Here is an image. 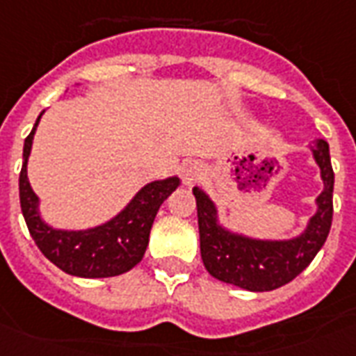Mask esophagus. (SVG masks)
<instances>
[{
	"mask_svg": "<svg viewBox=\"0 0 356 356\" xmlns=\"http://www.w3.org/2000/svg\"><path fill=\"white\" fill-rule=\"evenodd\" d=\"M203 175H204V167L201 165V163H197V161L188 163V165L184 167V180L188 181V184H193V181L199 180Z\"/></svg>",
	"mask_w": 356,
	"mask_h": 356,
	"instance_id": "obj_1",
	"label": "esophagus"
}]
</instances>
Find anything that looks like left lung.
I'll use <instances>...</instances> for the list:
<instances>
[{
	"mask_svg": "<svg viewBox=\"0 0 356 356\" xmlns=\"http://www.w3.org/2000/svg\"><path fill=\"white\" fill-rule=\"evenodd\" d=\"M313 155L321 167L324 191L316 199L318 210L311 218L305 233L292 241H254L225 232L218 225L216 207L212 204L207 193L199 188L193 189L197 201L201 258L212 277L250 292H266L296 279L313 261L330 233L334 212V170L328 142L316 140Z\"/></svg>",
	"mask_w": 356,
	"mask_h": 356,
	"instance_id": "obj_1",
	"label": "left lung"
}]
</instances>
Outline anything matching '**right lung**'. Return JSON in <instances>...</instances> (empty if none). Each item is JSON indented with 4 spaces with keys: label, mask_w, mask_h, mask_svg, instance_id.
<instances>
[{
    "label": "right lung",
    "mask_w": 356,
    "mask_h": 356,
    "mask_svg": "<svg viewBox=\"0 0 356 356\" xmlns=\"http://www.w3.org/2000/svg\"><path fill=\"white\" fill-rule=\"evenodd\" d=\"M43 115V111H41ZM40 115V118H41ZM40 118L24 140V163L18 178L20 209L28 232L47 260H51L64 273L83 279H104L127 273L136 266L146 252L153 220L157 210L180 180L152 181L140 189L131 204L108 224L87 232H58L41 220L38 212V195L33 193L26 175V163L32 149V140Z\"/></svg>",
    "instance_id": "add662e5"
}]
</instances>
